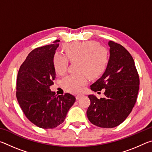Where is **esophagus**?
Masks as SVG:
<instances>
[{
  "mask_svg": "<svg viewBox=\"0 0 152 152\" xmlns=\"http://www.w3.org/2000/svg\"><path fill=\"white\" fill-rule=\"evenodd\" d=\"M82 94H77V95H76V99L78 100V99H79L80 98L82 97Z\"/></svg>",
  "mask_w": 152,
  "mask_h": 152,
  "instance_id": "34e87169",
  "label": "esophagus"
}]
</instances>
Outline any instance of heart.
I'll return each instance as SVG.
<instances>
[{"instance_id": "heart-1", "label": "heart", "mask_w": 152, "mask_h": 152, "mask_svg": "<svg viewBox=\"0 0 152 152\" xmlns=\"http://www.w3.org/2000/svg\"><path fill=\"white\" fill-rule=\"evenodd\" d=\"M66 56L56 52L53 56V66L56 72L64 75L66 72L68 60L76 63L78 73L67 76L62 80V86L66 91L77 92L86 83V75L95 78L104 72L109 53L106 48L93 41L67 43L63 46Z\"/></svg>"}]
</instances>
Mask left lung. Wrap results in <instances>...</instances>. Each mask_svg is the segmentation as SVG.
I'll return each mask as SVG.
<instances>
[{"label": "left lung", "instance_id": "left-lung-1", "mask_svg": "<svg viewBox=\"0 0 152 152\" xmlns=\"http://www.w3.org/2000/svg\"><path fill=\"white\" fill-rule=\"evenodd\" d=\"M110 57L106 70L92 84L94 92L104 90V97L99 99L88 95L91 104L87 117L92 124L113 128L122 123L132 112L137 101L140 78L134 60L126 49L113 41L109 42Z\"/></svg>", "mask_w": 152, "mask_h": 152}]
</instances>
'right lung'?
I'll use <instances>...</instances> for the list:
<instances>
[{"instance_id": "right-lung-1", "label": "right lung", "mask_w": 152, "mask_h": 152, "mask_svg": "<svg viewBox=\"0 0 152 152\" xmlns=\"http://www.w3.org/2000/svg\"><path fill=\"white\" fill-rule=\"evenodd\" d=\"M59 42L31 51L17 74L18 102L27 119L42 129H53L61 124L76 101L73 95L57 96L50 88L56 78L53 56Z\"/></svg>"}]
</instances>
